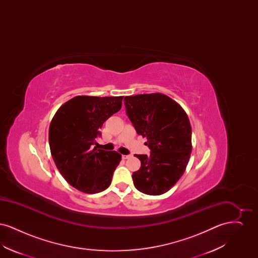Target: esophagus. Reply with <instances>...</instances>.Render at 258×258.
Instances as JSON below:
<instances>
[{
    "label": "esophagus",
    "instance_id": "34e87169",
    "mask_svg": "<svg viewBox=\"0 0 258 258\" xmlns=\"http://www.w3.org/2000/svg\"><path fill=\"white\" fill-rule=\"evenodd\" d=\"M122 158H123V160H127V159L131 158V156H130V155H123Z\"/></svg>",
    "mask_w": 258,
    "mask_h": 258
}]
</instances>
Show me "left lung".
<instances>
[{
	"instance_id": "left-lung-1",
	"label": "left lung",
	"mask_w": 258,
	"mask_h": 258,
	"mask_svg": "<svg viewBox=\"0 0 258 258\" xmlns=\"http://www.w3.org/2000/svg\"><path fill=\"white\" fill-rule=\"evenodd\" d=\"M126 115L138 135L147 138L151 154L136 155L141 167L135 186L149 196L168 191L184 174L191 153V126L182 106L160 93L127 96Z\"/></svg>"
}]
</instances>
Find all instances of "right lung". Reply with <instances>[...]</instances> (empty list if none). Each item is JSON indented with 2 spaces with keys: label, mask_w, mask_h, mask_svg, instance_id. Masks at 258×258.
Here are the masks:
<instances>
[{
  "label": "right lung",
  "mask_w": 258,
  "mask_h": 258,
  "mask_svg": "<svg viewBox=\"0 0 258 258\" xmlns=\"http://www.w3.org/2000/svg\"><path fill=\"white\" fill-rule=\"evenodd\" d=\"M123 97L77 96L55 113L49 126L50 151L64 180L76 189L93 195L103 191L122 156L93 148L99 130L121 109Z\"/></svg>",
  "instance_id": "1"
}]
</instances>
